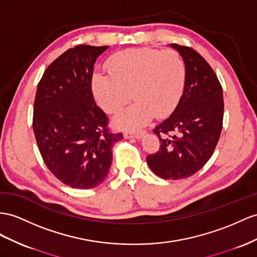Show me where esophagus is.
Instances as JSON below:
<instances>
[{
	"instance_id": "obj_1",
	"label": "esophagus",
	"mask_w": 257,
	"mask_h": 257,
	"mask_svg": "<svg viewBox=\"0 0 257 257\" xmlns=\"http://www.w3.org/2000/svg\"><path fill=\"white\" fill-rule=\"evenodd\" d=\"M144 135V131H135V133H131V131H126L123 134V137L126 139H129V138H137V139H140V138Z\"/></svg>"
}]
</instances>
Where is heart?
Instances as JSON below:
<instances>
[{
    "label": "heart",
    "instance_id": "obj_1",
    "mask_svg": "<svg viewBox=\"0 0 257 257\" xmlns=\"http://www.w3.org/2000/svg\"><path fill=\"white\" fill-rule=\"evenodd\" d=\"M105 68L108 76L95 74L92 78L100 106L108 114H116L130 97L136 101L115 118L119 127H139L152 116L169 115L185 89L186 64L175 50H123L111 55Z\"/></svg>",
    "mask_w": 257,
    "mask_h": 257
}]
</instances>
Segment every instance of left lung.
I'll list each match as a JSON object with an SVG mask.
<instances>
[{
  "label": "left lung",
  "mask_w": 257,
  "mask_h": 257,
  "mask_svg": "<svg viewBox=\"0 0 257 257\" xmlns=\"http://www.w3.org/2000/svg\"><path fill=\"white\" fill-rule=\"evenodd\" d=\"M186 64V83L179 103L155 127L159 152L147 156L152 172L163 179L194 175L213 155L222 129V88L210 65L189 47L173 43Z\"/></svg>",
  "instance_id": "left-lung-1"
}]
</instances>
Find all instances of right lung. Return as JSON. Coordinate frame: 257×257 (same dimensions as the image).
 <instances>
[{
    "instance_id": "right-lung-1",
    "label": "right lung",
    "mask_w": 257,
    "mask_h": 257,
    "mask_svg": "<svg viewBox=\"0 0 257 257\" xmlns=\"http://www.w3.org/2000/svg\"><path fill=\"white\" fill-rule=\"evenodd\" d=\"M108 47L77 45L52 62L38 83L32 128L43 162L64 185L92 189L105 179L122 134L92 93L94 63Z\"/></svg>"
}]
</instances>
